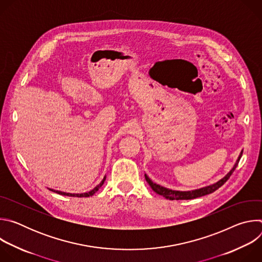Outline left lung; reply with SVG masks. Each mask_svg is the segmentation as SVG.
Instances as JSON below:
<instances>
[{"instance_id":"obj_1","label":"left lung","mask_w":262,"mask_h":262,"mask_svg":"<svg viewBox=\"0 0 262 262\" xmlns=\"http://www.w3.org/2000/svg\"><path fill=\"white\" fill-rule=\"evenodd\" d=\"M242 155H243V151L241 152L236 163L234 164L233 168L229 171V173L225 176L223 177L221 180H219L217 182L211 184V185H208V186H205V188H202V189H198V190H194V191H186V192H180V191H173V190H170V189H167V188H164V186L160 185V184H157L155 183L150 178H149L146 174H145V179L146 181L149 183V185L151 186V189L159 195L165 197L166 199H169V200H191V199H195V198H198V197H202V196H205V195H208V194H211L213 193L214 191H216L219 188H221V186L225 183L229 177L231 176V174L234 172L235 168L237 167L238 165V162L242 158Z\"/></svg>"}]
</instances>
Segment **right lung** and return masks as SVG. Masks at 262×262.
<instances>
[{
    "mask_svg": "<svg viewBox=\"0 0 262 262\" xmlns=\"http://www.w3.org/2000/svg\"><path fill=\"white\" fill-rule=\"evenodd\" d=\"M104 180H105V176L103 177V179L101 180V182L98 184V185H96L95 188L92 190V191H90V192H88V193H83V194H71V193H65V192H61V191H56V190H52V189H50V191H52V192H55V193H57V194H60V195H64V196H68V197H79V198H82V197H90V196H92V195H94L98 190H99V188L100 186L103 184V182H104Z\"/></svg>",
    "mask_w": 262,
    "mask_h": 262,
    "instance_id": "right-lung-1",
    "label": "right lung"
}]
</instances>
